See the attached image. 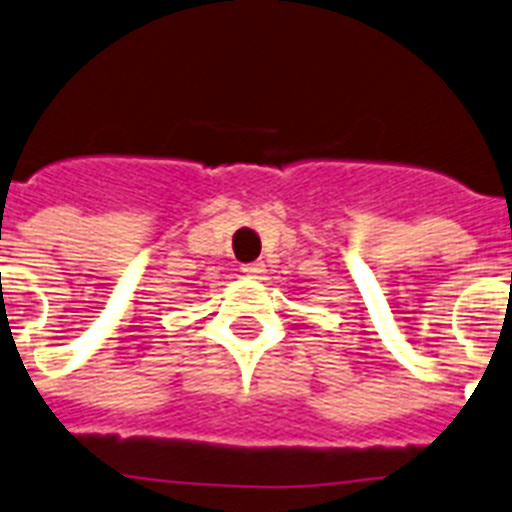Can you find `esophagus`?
Masks as SVG:
<instances>
[{
  "label": "esophagus",
  "mask_w": 512,
  "mask_h": 512,
  "mask_svg": "<svg viewBox=\"0 0 512 512\" xmlns=\"http://www.w3.org/2000/svg\"><path fill=\"white\" fill-rule=\"evenodd\" d=\"M242 273L247 275V278H260V275L265 273V265H262V262H252V265H244Z\"/></svg>",
  "instance_id": "34e87169"
}]
</instances>
